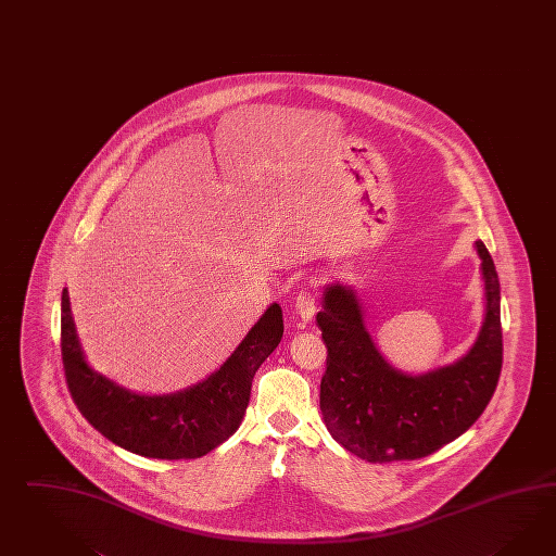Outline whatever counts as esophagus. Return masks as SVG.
I'll return each mask as SVG.
<instances>
[{
  "label": "esophagus",
  "instance_id": "1",
  "mask_svg": "<svg viewBox=\"0 0 556 556\" xmlns=\"http://www.w3.org/2000/svg\"><path fill=\"white\" fill-rule=\"evenodd\" d=\"M295 312L301 317V321H312L317 312V295L312 289H303L300 295L295 298Z\"/></svg>",
  "mask_w": 556,
  "mask_h": 556
}]
</instances>
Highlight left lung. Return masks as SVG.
<instances>
[{
    "instance_id": "left-lung-1",
    "label": "left lung",
    "mask_w": 556,
    "mask_h": 556,
    "mask_svg": "<svg viewBox=\"0 0 556 556\" xmlns=\"http://www.w3.org/2000/svg\"><path fill=\"white\" fill-rule=\"evenodd\" d=\"M485 317L462 361L427 375H403L376 350L354 289L324 291L317 328L328 348L319 408L331 437L370 464L427 457L464 435L494 396L502 370L500 281L485 244L476 242Z\"/></svg>"
}]
</instances>
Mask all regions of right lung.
Here are the masks:
<instances>
[{
	"mask_svg": "<svg viewBox=\"0 0 556 556\" xmlns=\"http://www.w3.org/2000/svg\"><path fill=\"white\" fill-rule=\"evenodd\" d=\"M283 338V314L273 303L232 356L186 391L148 396L127 391L90 368L76 338L68 291H62L61 350L66 387L80 415L119 445L153 459H195L239 429L253 376Z\"/></svg>",
	"mask_w": 556,
	"mask_h": 556,
	"instance_id": "1",
	"label": "right lung"
}]
</instances>
